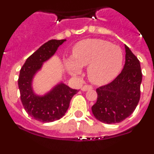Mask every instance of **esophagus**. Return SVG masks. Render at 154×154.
<instances>
[{
	"label": "esophagus",
	"instance_id": "34e87169",
	"mask_svg": "<svg viewBox=\"0 0 154 154\" xmlns=\"http://www.w3.org/2000/svg\"><path fill=\"white\" fill-rule=\"evenodd\" d=\"M93 89V87L90 85H84V87H82L81 90H83V91H87V90H92Z\"/></svg>",
	"mask_w": 154,
	"mask_h": 154
}]
</instances>
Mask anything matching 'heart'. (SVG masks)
Masks as SVG:
<instances>
[{
  "label": "heart",
  "instance_id": "heart-1",
  "mask_svg": "<svg viewBox=\"0 0 154 154\" xmlns=\"http://www.w3.org/2000/svg\"><path fill=\"white\" fill-rule=\"evenodd\" d=\"M124 52L120 46L100 38L79 42L73 49V57L66 65L70 74L81 73V67L88 66L89 79L93 84L103 85L114 80L123 67Z\"/></svg>",
  "mask_w": 154,
  "mask_h": 154
}]
</instances>
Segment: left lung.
I'll return each instance as SVG.
<instances>
[{"mask_svg":"<svg viewBox=\"0 0 154 154\" xmlns=\"http://www.w3.org/2000/svg\"><path fill=\"white\" fill-rule=\"evenodd\" d=\"M125 64L113 81L97 89V103L92 112L107 124L122 122L133 113L140 97L142 72L140 61L125 45Z\"/></svg>","mask_w":154,"mask_h":154,"instance_id":"1","label":"left lung"}]
</instances>
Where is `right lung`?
<instances>
[{
	"instance_id": "obj_1",
	"label": "right lung",
	"mask_w": 154,
	"mask_h": 154,
	"mask_svg": "<svg viewBox=\"0 0 154 154\" xmlns=\"http://www.w3.org/2000/svg\"><path fill=\"white\" fill-rule=\"evenodd\" d=\"M64 41L66 39H51L43 44L27 58L20 69L18 86L23 106L30 116L42 122H51L62 118L71 98L78 92L64 84L57 85L44 97H37L32 90V78L34 74Z\"/></svg>"
}]
</instances>
